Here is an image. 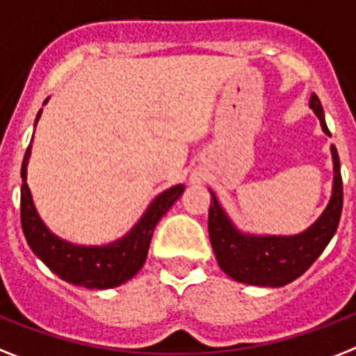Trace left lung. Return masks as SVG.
<instances>
[{"mask_svg": "<svg viewBox=\"0 0 356 356\" xmlns=\"http://www.w3.org/2000/svg\"><path fill=\"white\" fill-rule=\"evenodd\" d=\"M309 107L320 120L322 131L330 134L325 125L324 108L316 94H311ZM331 136V134H330ZM333 156V193L330 204L309 227L298 234L242 233L229 218L218 198L211 191L213 202L209 207V238L220 269L236 282L249 286L282 287L304 275L325 245L331 242L339 227L342 214L343 189L340 176V160L337 147L331 145Z\"/></svg>", "mask_w": 356, "mask_h": 356, "instance_id": "1", "label": "left lung"}]
</instances>
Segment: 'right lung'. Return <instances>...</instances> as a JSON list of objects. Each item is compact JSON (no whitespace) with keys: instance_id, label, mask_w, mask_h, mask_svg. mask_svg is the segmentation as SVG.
<instances>
[{"instance_id":"obj_1","label":"right lung","mask_w":356,"mask_h":356,"mask_svg":"<svg viewBox=\"0 0 356 356\" xmlns=\"http://www.w3.org/2000/svg\"><path fill=\"white\" fill-rule=\"evenodd\" d=\"M47 102L49 98L43 105ZM41 113L43 108L38 113L34 127L38 125ZM31 151L32 145H29L22 165V227L32 252L61 280L87 289H111L136 277L145 264L154 227L161 216L175 205L176 200L184 195L185 185H172L160 193L149 204L142 218L118 240L105 245H78L52 233L40 218L31 189L26 185V165L31 160Z\"/></svg>"}]
</instances>
